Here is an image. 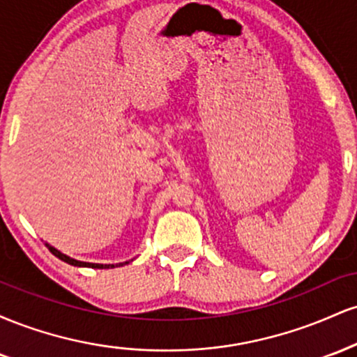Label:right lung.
Masks as SVG:
<instances>
[{"instance_id":"add662e5","label":"right lung","mask_w":357,"mask_h":357,"mask_svg":"<svg viewBox=\"0 0 357 357\" xmlns=\"http://www.w3.org/2000/svg\"><path fill=\"white\" fill-rule=\"evenodd\" d=\"M47 247H48V250H50V252L53 253V255H55V257H59L60 260L67 261V264H70V265H75V267H92V268H114V265L87 264V261H79V260H73V258L67 257V255H63V253H60L59 250H56V248H53V247H50V245H47ZM126 264H127V261H126ZM121 265H124V264H119V267H121Z\"/></svg>"}]
</instances>
